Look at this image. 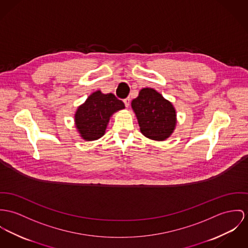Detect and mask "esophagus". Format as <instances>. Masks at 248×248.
<instances>
[{"mask_svg":"<svg viewBox=\"0 0 248 248\" xmlns=\"http://www.w3.org/2000/svg\"><path fill=\"white\" fill-rule=\"evenodd\" d=\"M124 105H125V107L128 108V107H129V104H130V98H129V97L125 98V99L124 100Z\"/></svg>","mask_w":248,"mask_h":248,"instance_id":"esophagus-1","label":"esophagus"}]
</instances>
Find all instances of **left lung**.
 Returning a JSON list of instances; mask_svg holds the SVG:
<instances>
[{
	"mask_svg": "<svg viewBox=\"0 0 248 248\" xmlns=\"http://www.w3.org/2000/svg\"><path fill=\"white\" fill-rule=\"evenodd\" d=\"M140 130L146 138L162 141L171 136L176 125V111L170 101L152 88H143L131 102Z\"/></svg>",
	"mask_w": 248,
	"mask_h": 248,
	"instance_id": "obj_1",
	"label": "left lung"
}]
</instances>
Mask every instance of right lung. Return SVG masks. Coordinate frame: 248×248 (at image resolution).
<instances>
[{
  "label": "right lung",
  "instance_id": "1",
  "mask_svg": "<svg viewBox=\"0 0 248 248\" xmlns=\"http://www.w3.org/2000/svg\"><path fill=\"white\" fill-rule=\"evenodd\" d=\"M124 108V104L113 93H93L75 114V124L80 137L88 141L100 139L106 133L110 117Z\"/></svg>",
  "mask_w": 248,
  "mask_h": 248
}]
</instances>
